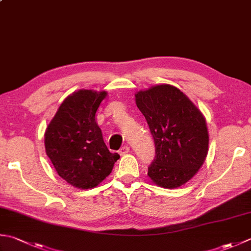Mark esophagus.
<instances>
[{"label": "esophagus", "instance_id": "obj_1", "mask_svg": "<svg viewBox=\"0 0 251 251\" xmlns=\"http://www.w3.org/2000/svg\"><path fill=\"white\" fill-rule=\"evenodd\" d=\"M129 150H130V149H129L128 146H124V147H122V148L120 149L119 153H120L121 155H124V154H126V153H128Z\"/></svg>", "mask_w": 251, "mask_h": 251}]
</instances>
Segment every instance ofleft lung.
Segmentation results:
<instances>
[{"label": "left lung", "instance_id": "obj_1", "mask_svg": "<svg viewBox=\"0 0 251 251\" xmlns=\"http://www.w3.org/2000/svg\"><path fill=\"white\" fill-rule=\"evenodd\" d=\"M136 104L146 117L155 146L148 176L163 188L187 183L208 154L209 135L203 115L171 85L139 91Z\"/></svg>", "mask_w": 251, "mask_h": 251}]
</instances>
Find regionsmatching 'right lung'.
I'll list each match as a JSON object with an SVG mask.
<instances>
[{"mask_svg":"<svg viewBox=\"0 0 251 251\" xmlns=\"http://www.w3.org/2000/svg\"><path fill=\"white\" fill-rule=\"evenodd\" d=\"M105 91L79 90L68 96L49 124L44 144L57 174L77 188L96 187L113 170L119 153L107 149L96 122Z\"/></svg>","mask_w":251,"mask_h":251,"instance_id":"add662e5","label":"right lung"}]
</instances>
